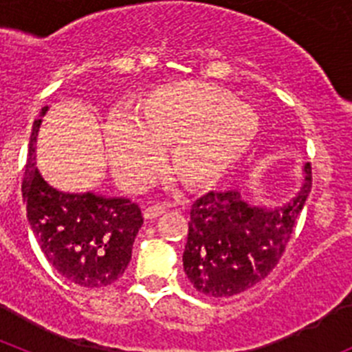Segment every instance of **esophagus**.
Masks as SVG:
<instances>
[{"instance_id":"34e87169","label":"esophagus","mask_w":352,"mask_h":352,"mask_svg":"<svg viewBox=\"0 0 352 352\" xmlns=\"http://www.w3.org/2000/svg\"><path fill=\"white\" fill-rule=\"evenodd\" d=\"M167 211V206L166 204H153V206H149L144 210V217L146 219H157V217H160L162 213H166Z\"/></svg>"}]
</instances>
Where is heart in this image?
Segmentation results:
<instances>
[{"mask_svg": "<svg viewBox=\"0 0 352 352\" xmlns=\"http://www.w3.org/2000/svg\"><path fill=\"white\" fill-rule=\"evenodd\" d=\"M259 116L227 89L179 80L144 98L139 120L116 114L104 129L116 178L139 192L153 182L170 148L173 169L190 186L220 182L256 142Z\"/></svg>", "mask_w": 352, "mask_h": 352, "instance_id": "heart-1", "label": "heart"}]
</instances>
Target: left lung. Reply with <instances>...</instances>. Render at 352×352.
I'll list each match as a JSON object with an SVG mask.
<instances>
[{"label": "left lung", "instance_id": "obj_1", "mask_svg": "<svg viewBox=\"0 0 352 352\" xmlns=\"http://www.w3.org/2000/svg\"><path fill=\"white\" fill-rule=\"evenodd\" d=\"M303 173L300 190L282 206H256L238 190L208 192L192 204L183 268L201 294L236 296L270 275L312 188L310 164Z\"/></svg>", "mask_w": 352, "mask_h": 352}]
</instances>
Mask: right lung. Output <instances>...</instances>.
<instances>
[{"mask_svg": "<svg viewBox=\"0 0 352 352\" xmlns=\"http://www.w3.org/2000/svg\"><path fill=\"white\" fill-rule=\"evenodd\" d=\"M47 109L35 120L30 138L23 179L28 222L45 259L61 276L80 287H107L132 259V245L144 222L141 208L125 197L67 194L42 178L35 148Z\"/></svg>", "mask_w": 352, "mask_h": 352, "instance_id": "1", "label": "right lung"}]
</instances>
